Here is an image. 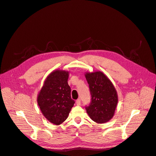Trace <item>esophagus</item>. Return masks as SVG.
<instances>
[{
	"instance_id": "34e87169",
	"label": "esophagus",
	"mask_w": 156,
	"mask_h": 156,
	"mask_svg": "<svg viewBox=\"0 0 156 156\" xmlns=\"http://www.w3.org/2000/svg\"><path fill=\"white\" fill-rule=\"evenodd\" d=\"M76 104L78 105V106H79V105L81 104V99L79 98V99H77V100H76Z\"/></svg>"
}]
</instances>
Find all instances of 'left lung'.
Listing matches in <instances>:
<instances>
[{
  "label": "left lung",
  "instance_id": "left-lung-1",
  "mask_svg": "<svg viewBox=\"0 0 156 156\" xmlns=\"http://www.w3.org/2000/svg\"><path fill=\"white\" fill-rule=\"evenodd\" d=\"M85 76L92 97L90 106L86 107L88 115L96 123H107L114 115L118 102L115 88L102 71L86 72Z\"/></svg>",
  "mask_w": 156,
  "mask_h": 156
}]
</instances>
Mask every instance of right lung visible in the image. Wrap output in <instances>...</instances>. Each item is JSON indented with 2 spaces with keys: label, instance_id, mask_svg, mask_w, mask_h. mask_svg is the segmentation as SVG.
Returning <instances> with one entry per match:
<instances>
[{
  "label": "right lung",
  "instance_id": "obj_1",
  "mask_svg": "<svg viewBox=\"0 0 156 156\" xmlns=\"http://www.w3.org/2000/svg\"><path fill=\"white\" fill-rule=\"evenodd\" d=\"M68 71L56 69L45 79L37 95V103L43 115L56 125L68 118L75 101L71 98V88L68 83Z\"/></svg>",
  "mask_w": 156,
  "mask_h": 156
}]
</instances>
